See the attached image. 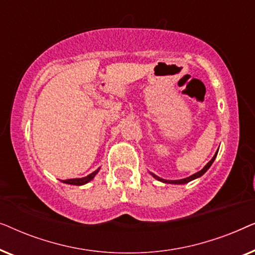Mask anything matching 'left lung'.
Here are the masks:
<instances>
[{
  "instance_id": "obj_1",
  "label": "left lung",
  "mask_w": 255,
  "mask_h": 255,
  "mask_svg": "<svg viewBox=\"0 0 255 255\" xmlns=\"http://www.w3.org/2000/svg\"><path fill=\"white\" fill-rule=\"evenodd\" d=\"M217 153H218V151L215 153V155L212 156V159L210 160V161H209V162L207 163V165H205V166L203 167V169H201L200 172L193 174V175L189 176V177H186V179H181V180H165V179H161V177L156 176L155 174H153V173H151V174H152L153 177H155L156 180L161 181V182H163V183H172V184H184V183H188V182H190V181H193V180H195V179H197V177L202 176L205 172H207V170H208L209 168H210V166L212 165V162L215 161L216 156H217Z\"/></svg>"
}]
</instances>
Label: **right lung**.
I'll use <instances>...</instances> for the list:
<instances>
[{
  "mask_svg": "<svg viewBox=\"0 0 255 255\" xmlns=\"http://www.w3.org/2000/svg\"><path fill=\"white\" fill-rule=\"evenodd\" d=\"M99 169H96L95 172H93L92 174H89V175H87L85 177H81V179H69V180H62V182L64 183H67V184H73V186H82V184H86L88 183L89 181H92L94 177L97 173H99Z\"/></svg>",
  "mask_w": 255,
  "mask_h": 255,
  "instance_id": "right-lung-1",
  "label": "right lung"
}]
</instances>
